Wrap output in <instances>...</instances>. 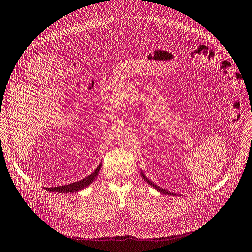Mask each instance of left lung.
<instances>
[{
	"label": "left lung",
	"mask_w": 252,
	"mask_h": 252,
	"mask_svg": "<svg viewBox=\"0 0 252 252\" xmlns=\"http://www.w3.org/2000/svg\"><path fill=\"white\" fill-rule=\"evenodd\" d=\"M142 175H143V178H144V179H145V180L147 181V182H148V183H149V184H150L151 186H153V187H154L155 189H157L158 191H160V192H162V193H164V194H169V195H174V194H173L172 192H168V191H167V190H165V189H162V188H160L159 186H157V185H155L154 183H152V182H151V181H149V180H148V179H147V178L145 177V175H144V174H142Z\"/></svg>",
	"instance_id": "obj_1"
}]
</instances>
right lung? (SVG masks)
<instances>
[{"label":"right lung","mask_w":252,"mask_h":252,"mask_svg":"<svg viewBox=\"0 0 252 252\" xmlns=\"http://www.w3.org/2000/svg\"><path fill=\"white\" fill-rule=\"evenodd\" d=\"M100 168H101V164H99V166L94 170V172L86 177L85 179L78 181V182H74L68 185H62V186H58V187H47L45 188L47 191H50V192H59V193H68V192H76V191H79L87 187L88 185L91 184L94 179L97 177Z\"/></svg>","instance_id":"right-lung-1"}]
</instances>
